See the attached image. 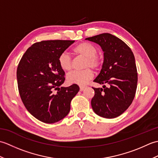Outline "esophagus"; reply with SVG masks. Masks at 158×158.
<instances>
[{
  "instance_id": "obj_1",
  "label": "esophagus",
  "mask_w": 158,
  "mask_h": 158,
  "mask_svg": "<svg viewBox=\"0 0 158 158\" xmlns=\"http://www.w3.org/2000/svg\"><path fill=\"white\" fill-rule=\"evenodd\" d=\"M79 88H80V91H83V90H84L86 88V86L79 85Z\"/></svg>"
}]
</instances>
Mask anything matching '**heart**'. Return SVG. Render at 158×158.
I'll use <instances>...</instances> for the list:
<instances>
[{"label": "heart", "instance_id": "1", "mask_svg": "<svg viewBox=\"0 0 158 158\" xmlns=\"http://www.w3.org/2000/svg\"><path fill=\"white\" fill-rule=\"evenodd\" d=\"M73 52L77 55L85 57V66L98 69L100 62L96 56L98 50L96 47L88 43L83 42L77 45L73 49ZM58 63L64 71H69L72 69V62L70 57L66 53H62L59 56ZM94 77V73L90 69H86L83 70H74L70 72L66 76V80L70 84L85 85Z\"/></svg>", "mask_w": 158, "mask_h": 158}]
</instances>
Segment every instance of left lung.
I'll list each match as a JSON object with an SVG mask.
<instances>
[{
    "label": "left lung",
    "mask_w": 158,
    "mask_h": 158,
    "mask_svg": "<svg viewBox=\"0 0 158 158\" xmlns=\"http://www.w3.org/2000/svg\"><path fill=\"white\" fill-rule=\"evenodd\" d=\"M85 40L99 45L104 53L102 69L94 80L104 85L93 88V110L105 118H115L126 111L135 98L138 81L135 56L125 43L109 33Z\"/></svg>",
    "instance_id": "left-lung-1"
}]
</instances>
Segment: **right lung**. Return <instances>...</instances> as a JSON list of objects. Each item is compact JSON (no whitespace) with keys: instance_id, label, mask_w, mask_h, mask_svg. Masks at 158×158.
<instances>
[{"instance_id":"add662e5","label":"right lung","mask_w":158,"mask_h":158,"mask_svg":"<svg viewBox=\"0 0 158 158\" xmlns=\"http://www.w3.org/2000/svg\"><path fill=\"white\" fill-rule=\"evenodd\" d=\"M74 42L36 43L26 50L18 64L20 97L28 111L42 122L53 123L64 118L70 111V102L79 91L77 84L60 88L64 82L65 73L59 65V56Z\"/></svg>"}]
</instances>
